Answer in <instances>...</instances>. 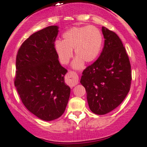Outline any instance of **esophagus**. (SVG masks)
I'll return each instance as SVG.
<instances>
[{"mask_svg": "<svg viewBox=\"0 0 147 147\" xmlns=\"http://www.w3.org/2000/svg\"><path fill=\"white\" fill-rule=\"evenodd\" d=\"M68 83L70 87H74L78 84L79 82V77L77 74L73 71H70L67 75Z\"/></svg>", "mask_w": 147, "mask_h": 147, "instance_id": "34e87169", "label": "esophagus"}]
</instances>
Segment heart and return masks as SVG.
Instances as JSON below:
<instances>
[{
  "label": "heart",
  "instance_id": "heart-1",
  "mask_svg": "<svg viewBox=\"0 0 147 147\" xmlns=\"http://www.w3.org/2000/svg\"><path fill=\"white\" fill-rule=\"evenodd\" d=\"M103 37L94 26H74L62 34V40L54 42V50L61 64H67L74 49L77 56L72 63V68L81 69L84 62H92L97 58L102 46Z\"/></svg>",
  "mask_w": 147,
  "mask_h": 147
}]
</instances>
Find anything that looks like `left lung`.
<instances>
[{"mask_svg":"<svg viewBox=\"0 0 147 147\" xmlns=\"http://www.w3.org/2000/svg\"><path fill=\"white\" fill-rule=\"evenodd\" d=\"M105 45L98 59L83 72L80 83L85 88L89 107L105 115L120 105L130 89L131 66L117 35L102 28Z\"/></svg>","mask_w":147,"mask_h":147,"instance_id":"8db88e82","label":"left lung"}]
</instances>
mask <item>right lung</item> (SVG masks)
Returning a JSON list of instances; mask_svg holds the SVG:
<instances>
[{
  "label": "right lung",
  "mask_w": 147,
  "mask_h": 147,
  "mask_svg": "<svg viewBox=\"0 0 147 147\" xmlns=\"http://www.w3.org/2000/svg\"><path fill=\"white\" fill-rule=\"evenodd\" d=\"M58 28L50 26L34 32L23 42L16 57L14 83L22 102L31 113L47 121L62 116L70 94L64 82L68 71L54 50Z\"/></svg>",
  "instance_id": "right-lung-1"
}]
</instances>
